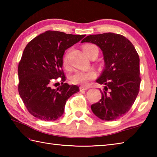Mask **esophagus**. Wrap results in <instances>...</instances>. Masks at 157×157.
<instances>
[{
    "mask_svg": "<svg viewBox=\"0 0 157 157\" xmlns=\"http://www.w3.org/2000/svg\"><path fill=\"white\" fill-rule=\"evenodd\" d=\"M79 90H80L81 92L86 91V90H88V88H86V87H80V88H79Z\"/></svg>",
    "mask_w": 157,
    "mask_h": 157,
    "instance_id": "esophagus-1",
    "label": "esophagus"
}]
</instances>
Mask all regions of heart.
<instances>
[{
  "mask_svg": "<svg viewBox=\"0 0 157 157\" xmlns=\"http://www.w3.org/2000/svg\"><path fill=\"white\" fill-rule=\"evenodd\" d=\"M93 48H97L95 45L93 44H86L83 46V51L87 54L88 52ZM63 64L65 67L68 66V59L67 56H65L63 59ZM96 76V73L93 70L89 71H77L71 76V81L74 84L86 86L88 84L90 81L94 79Z\"/></svg>",
  "mask_w": 157,
  "mask_h": 157,
  "instance_id": "obj_1",
  "label": "heart"
}]
</instances>
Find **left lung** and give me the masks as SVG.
Returning <instances> with one entry per match:
<instances>
[{
    "instance_id": "left-lung-1",
    "label": "left lung",
    "mask_w": 157,
    "mask_h": 157,
    "mask_svg": "<svg viewBox=\"0 0 157 157\" xmlns=\"http://www.w3.org/2000/svg\"><path fill=\"white\" fill-rule=\"evenodd\" d=\"M82 42H90L101 49L105 68L96 82L105 85L100 89V101L91 105L93 113L104 121L115 120L128 113L139 92L140 58L128 39L114 33L90 35Z\"/></svg>"
}]
</instances>
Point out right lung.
Segmentation results:
<instances>
[{
  "label": "right lung",
  "instance_id": "right-lung-1",
  "mask_svg": "<svg viewBox=\"0 0 157 157\" xmlns=\"http://www.w3.org/2000/svg\"><path fill=\"white\" fill-rule=\"evenodd\" d=\"M86 35L67 34L46 31L29 42L23 51L18 66L19 95L28 111L44 121H55L64 113L67 100L79 91L76 85H69L63 70L65 51ZM58 77L62 85L51 87Z\"/></svg>",
  "mask_w": 157,
  "mask_h": 157
}]
</instances>
